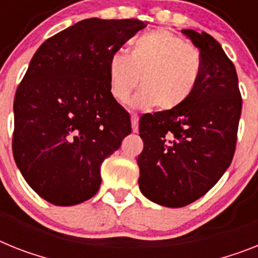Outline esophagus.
Wrapping results in <instances>:
<instances>
[{"mask_svg":"<svg viewBox=\"0 0 258 258\" xmlns=\"http://www.w3.org/2000/svg\"><path fill=\"white\" fill-rule=\"evenodd\" d=\"M131 125H133L134 133H138L139 131V116L133 114L131 115Z\"/></svg>","mask_w":258,"mask_h":258,"instance_id":"esophagus-1","label":"esophagus"}]
</instances>
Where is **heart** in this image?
Returning <instances> with one entry per match:
<instances>
[{
	"label": "heart",
	"instance_id": "b5f03b06",
	"mask_svg": "<svg viewBox=\"0 0 258 258\" xmlns=\"http://www.w3.org/2000/svg\"><path fill=\"white\" fill-rule=\"evenodd\" d=\"M201 73L198 49L168 30L135 36L130 42V53L119 49L107 60L109 93L114 101L127 102L140 81L142 88L131 99L135 109H177L191 97Z\"/></svg>",
	"mask_w": 258,
	"mask_h": 258
}]
</instances>
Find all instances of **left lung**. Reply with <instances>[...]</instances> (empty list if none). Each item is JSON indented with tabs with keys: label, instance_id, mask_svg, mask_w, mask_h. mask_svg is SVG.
Listing matches in <instances>:
<instances>
[{
	"label": "left lung",
	"instance_id": "1",
	"mask_svg": "<svg viewBox=\"0 0 258 258\" xmlns=\"http://www.w3.org/2000/svg\"><path fill=\"white\" fill-rule=\"evenodd\" d=\"M182 34L201 52L198 85L177 109L139 120L140 191L165 207L192 203L219 181L233 159L241 114L235 66L222 45L206 32Z\"/></svg>",
	"mask_w": 258,
	"mask_h": 258
}]
</instances>
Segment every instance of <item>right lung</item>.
<instances>
[{"label":"right lung","mask_w":258,"mask_h":258,"mask_svg":"<svg viewBox=\"0 0 258 258\" xmlns=\"http://www.w3.org/2000/svg\"><path fill=\"white\" fill-rule=\"evenodd\" d=\"M146 23L89 18L47 39L14 98L13 155L31 189L56 206L92 198L101 164L131 134L109 93L107 60Z\"/></svg>","instance_id":"right-lung-1"}]
</instances>
